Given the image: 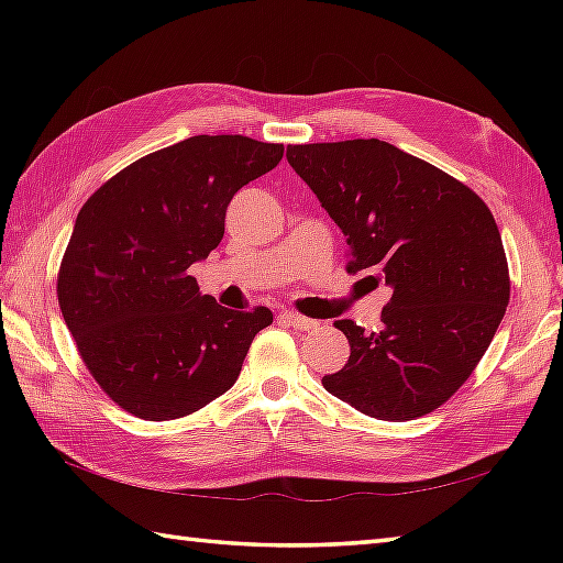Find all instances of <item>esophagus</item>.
I'll list each match as a JSON object with an SVG mask.
<instances>
[{"label":"esophagus","mask_w":563,"mask_h":563,"mask_svg":"<svg viewBox=\"0 0 563 563\" xmlns=\"http://www.w3.org/2000/svg\"><path fill=\"white\" fill-rule=\"evenodd\" d=\"M280 317H283L285 321H288V324H290L292 329H297V331H309V329H314V327H317V321L307 319V317L297 314V312H290V309H285V312H283Z\"/></svg>","instance_id":"1"}]
</instances>
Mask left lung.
<instances>
[{"label":"left lung","instance_id":"obj_1","mask_svg":"<svg viewBox=\"0 0 563 563\" xmlns=\"http://www.w3.org/2000/svg\"><path fill=\"white\" fill-rule=\"evenodd\" d=\"M285 157L345 234L349 271H377L391 288L379 331L333 324L351 357L321 385L379 421L438 409L482 361L508 307L492 210L457 178L375 137L288 145Z\"/></svg>","mask_w":563,"mask_h":563}]
</instances>
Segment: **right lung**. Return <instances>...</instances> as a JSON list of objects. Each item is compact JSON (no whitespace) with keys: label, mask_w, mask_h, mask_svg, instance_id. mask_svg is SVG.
<instances>
[{"label":"right lung","mask_w":563,"mask_h":563,"mask_svg":"<svg viewBox=\"0 0 563 563\" xmlns=\"http://www.w3.org/2000/svg\"><path fill=\"white\" fill-rule=\"evenodd\" d=\"M280 159L283 145L196 135L125 166L84 202L57 300L84 365L128 413L188 416L242 373L271 309H227L188 268L222 242L236 190Z\"/></svg>","instance_id":"add662e5"}]
</instances>
